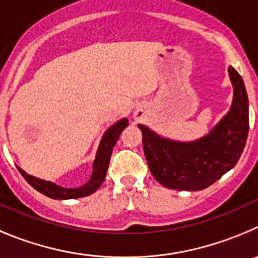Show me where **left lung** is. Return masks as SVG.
<instances>
[{
  "instance_id": "obj_1",
  "label": "left lung",
  "mask_w": 258,
  "mask_h": 258,
  "mask_svg": "<svg viewBox=\"0 0 258 258\" xmlns=\"http://www.w3.org/2000/svg\"><path fill=\"white\" fill-rule=\"evenodd\" d=\"M229 76L234 87L230 110L199 140H169L139 124L150 172L163 186L189 191L203 190L239 161L249 130L248 96L240 74L233 67H229Z\"/></svg>"
}]
</instances>
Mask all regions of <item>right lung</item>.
Returning a JSON list of instances; mask_svg holds the SVG:
<instances>
[{
  "instance_id": "right-lung-1",
  "label": "right lung",
  "mask_w": 258,
  "mask_h": 258,
  "mask_svg": "<svg viewBox=\"0 0 258 258\" xmlns=\"http://www.w3.org/2000/svg\"><path fill=\"white\" fill-rule=\"evenodd\" d=\"M128 126V120L127 118L118 120L117 123L113 124L108 131L104 134L103 139L100 141L99 149H97L96 158L94 161V167H92V175L90 180L83 184L82 186L78 187H62L59 185L51 182V181L41 180L34 176L28 175L23 171L22 168L19 169V172L22 173L23 177L28 181V184L33 186L34 189L38 190L39 192H42L43 196L48 197L52 199H74V198H82V197L91 196L92 192L96 191L101 184L104 182L105 178L106 171L109 167V161H110V155H112L113 148H114L115 143H117L118 138H119L120 132L123 131L126 127Z\"/></svg>"
}]
</instances>
